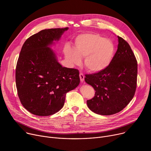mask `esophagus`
Instances as JSON below:
<instances>
[{
	"label": "esophagus",
	"mask_w": 151,
	"mask_h": 151,
	"mask_svg": "<svg viewBox=\"0 0 151 151\" xmlns=\"http://www.w3.org/2000/svg\"><path fill=\"white\" fill-rule=\"evenodd\" d=\"M80 81H81V82L83 83V82L84 81V75H83V73H80Z\"/></svg>",
	"instance_id": "obj_1"
}]
</instances>
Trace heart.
<instances>
[{
    "label": "heart",
    "instance_id": "heart-1",
    "mask_svg": "<svg viewBox=\"0 0 151 151\" xmlns=\"http://www.w3.org/2000/svg\"><path fill=\"white\" fill-rule=\"evenodd\" d=\"M115 46L105 37L97 34H83L75 41V50L68 49L65 55L71 64H80L81 58H85L84 65L91 72L105 70L114 56Z\"/></svg>",
    "mask_w": 151,
    "mask_h": 151
}]
</instances>
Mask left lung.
Here are the masks:
<instances>
[{
	"label": "left lung",
	"mask_w": 151,
	"mask_h": 151,
	"mask_svg": "<svg viewBox=\"0 0 151 151\" xmlns=\"http://www.w3.org/2000/svg\"><path fill=\"white\" fill-rule=\"evenodd\" d=\"M117 38V50L111 64L84 78L96 91L93 98L87 100V105L92 111L100 115L120 112L132 100L137 88V59L129 43Z\"/></svg>",
	"instance_id": "8db88e82"
}]
</instances>
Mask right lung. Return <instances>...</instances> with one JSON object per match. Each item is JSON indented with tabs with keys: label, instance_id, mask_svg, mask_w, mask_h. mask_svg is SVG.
<instances>
[{
	"label": "right lung",
	"instance_id": "add662e5",
	"mask_svg": "<svg viewBox=\"0 0 151 151\" xmlns=\"http://www.w3.org/2000/svg\"><path fill=\"white\" fill-rule=\"evenodd\" d=\"M68 29L42 30L22 45L16 68V85L22 106L36 116L58 112L66 93L80 84L79 71L63 67L51 48Z\"/></svg>",
	"mask_w": 151,
	"mask_h": 151
}]
</instances>
